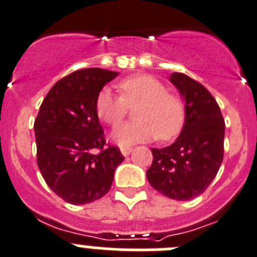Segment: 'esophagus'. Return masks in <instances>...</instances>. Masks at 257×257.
<instances>
[{"label":"esophagus","mask_w":257,"mask_h":257,"mask_svg":"<svg viewBox=\"0 0 257 257\" xmlns=\"http://www.w3.org/2000/svg\"><path fill=\"white\" fill-rule=\"evenodd\" d=\"M120 151H121V154L124 156H128L129 154H131L132 151H133V147H131V146H120Z\"/></svg>","instance_id":"1"}]
</instances>
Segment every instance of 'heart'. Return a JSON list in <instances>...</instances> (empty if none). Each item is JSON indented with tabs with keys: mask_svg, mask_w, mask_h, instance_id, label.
Listing matches in <instances>:
<instances>
[{
	"mask_svg": "<svg viewBox=\"0 0 257 257\" xmlns=\"http://www.w3.org/2000/svg\"><path fill=\"white\" fill-rule=\"evenodd\" d=\"M120 95L103 89L95 101L98 117L108 125L119 124L128 113L129 107L136 110L137 121L120 124L112 131V140L121 146L151 141L159 138L168 141L181 132L186 119V110L181 98L167 93L163 82L149 75L126 77L119 82Z\"/></svg>",
	"mask_w": 257,
	"mask_h": 257,
	"instance_id": "obj_1",
	"label": "heart"
}]
</instances>
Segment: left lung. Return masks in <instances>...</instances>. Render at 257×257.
I'll use <instances>...</instances> for the list:
<instances>
[{"instance_id": "8db88e82", "label": "left lung", "mask_w": 257, "mask_h": 257, "mask_svg": "<svg viewBox=\"0 0 257 257\" xmlns=\"http://www.w3.org/2000/svg\"><path fill=\"white\" fill-rule=\"evenodd\" d=\"M185 99L186 119L171 146L151 149L147 180L156 191L176 200H190L206 191L224 158L225 121L220 107L200 82L185 73L169 77Z\"/></svg>"}]
</instances>
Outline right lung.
<instances>
[{"label": "right lung", "instance_id": "obj_1", "mask_svg": "<svg viewBox=\"0 0 257 257\" xmlns=\"http://www.w3.org/2000/svg\"><path fill=\"white\" fill-rule=\"evenodd\" d=\"M117 72L85 68L55 82L35 120L37 166L59 198L86 204L108 193L115 169L124 160L116 146H104L95 101ZM98 148L100 153L92 150Z\"/></svg>", "mask_w": 257, "mask_h": 257}]
</instances>
